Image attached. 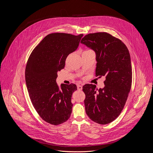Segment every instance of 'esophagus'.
Wrapping results in <instances>:
<instances>
[{
    "mask_svg": "<svg viewBox=\"0 0 153 153\" xmlns=\"http://www.w3.org/2000/svg\"><path fill=\"white\" fill-rule=\"evenodd\" d=\"M77 89L78 90H82V85H77Z\"/></svg>",
    "mask_w": 153,
    "mask_h": 153,
    "instance_id": "1",
    "label": "esophagus"
}]
</instances>
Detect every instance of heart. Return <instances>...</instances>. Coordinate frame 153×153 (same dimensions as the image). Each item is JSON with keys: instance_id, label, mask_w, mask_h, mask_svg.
I'll return each mask as SVG.
<instances>
[{"instance_id": "b5f03b06", "label": "heart", "mask_w": 153, "mask_h": 153, "mask_svg": "<svg viewBox=\"0 0 153 153\" xmlns=\"http://www.w3.org/2000/svg\"><path fill=\"white\" fill-rule=\"evenodd\" d=\"M86 51H90V50H86Z\"/></svg>"}]
</instances>
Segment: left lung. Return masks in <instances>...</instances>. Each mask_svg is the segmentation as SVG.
I'll return each instance as SVG.
<instances>
[{
    "mask_svg": "<svg viewBox=\"0 0 153 153\" xmlns=\"http://www.w3.org/2000/svg\"><path fill=\"white\" fill-rule=\"evenodd\" d=\"M80 42L95 53L96 76L106 77L102 89H98L92 84L83 86L85 111L95 123L108 124L120 115L131 89L132 69L128 50L120 39L106 32L88 34Z\"/></svg>",
    "mask_w": 153,
    "mask_h": 153,
    "instance_id": "obj_1",
    "label": "left lung"
}]
</instances>
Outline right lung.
I'll return each instance as SVG.
<instances>
[{
  "mask_svg": "<svg viewBox=\"0 0 153 153\" xmlns=\"http://www.w3.org/2000/svg\"><path fill=\"white\" fill-rule=\"evenodd\" d=\"M83 34L47 35L31 53L25 70V79L31 102L40 117L55 126L67 121L72 112L71 97L75 84L56 83L58 71L65 67L69 54L77 48Z\"/></svg>",
  "mask_w": 153,
  "mask_h": 153,
  "instance_id": "add662e5",
  "label": "right lung"
}]
</instances>
